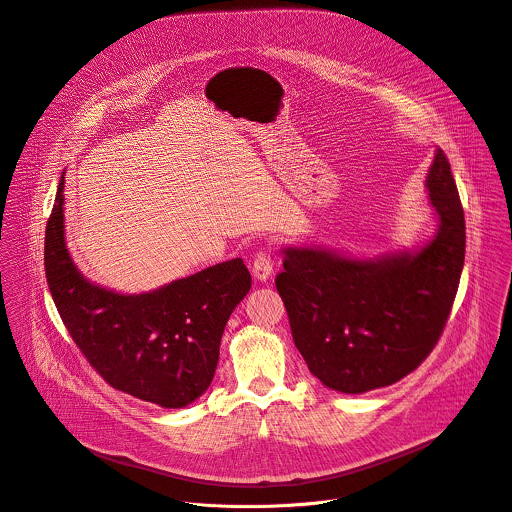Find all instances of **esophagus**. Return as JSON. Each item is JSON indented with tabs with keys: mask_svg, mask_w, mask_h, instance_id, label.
Returning <instances> with one entry per match:
<instances>
[{
	"mask_svg": "<svg viewBox=\"0 0 512 512\" xmlns=\"http://www.w3.org/2000/svg\"><path fill=\"white\" fill-rule=\"evenodd\" d=\"M272 272H274L272 258H270L268 254H262V252H260V254L254 258V264H252V276H254V280H258V282H268L270 276H272Z\"/></svg>",
	"mask_w": 512,
	"mask_h": 512,
	"instance_id": "obj_1",
	"label": "esophagus"
}]
</instances>
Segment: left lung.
Instances as JSON below:
<instances>
[{"label": "left lung", "instance_id": "left-lung-1", "mask_svg": "<svg viewBox=\"0 0 512 512\" xmlns=\"http://www.w3.org/2000/svg\"><path fill=\"white\" fill-rule=\"evenodd\" d=\"M436 232L416 248L353 256L284 246L276 288L293 343L323 386L363 394L398 382L438 343L465 260V219L445 153L426 173Z\"/></svg>", "mask_w": 512, "mask_h": 512}]
</instances>
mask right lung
I'll return each mask as SVG.
<instances>
[{"mask_svg": "<svg viewBox=\"0 0 512 512\" xmlns=\"http://www.w3.org/2000/svg\"><path fill=\"white\" fill-rule=\"evenodd\" d=\"M65 171L45 232V272L74 343L100 376L144 402L183 408L213 382L226 321L252 278L240 258L161 288L122 293L76 268L65 238Z\"/></svg>", "mask_w": 512, "mask_h": 512, "instance_id": "right-lung-1", "label": "right lung"}]
</instances>
